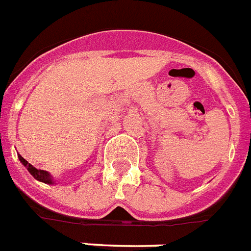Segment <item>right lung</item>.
Wrapping results in <instances>:
<instances>
[{
  "mask_svg": "<svg viewBox=\"0 0 251 251\" xmlns=\"http://www.w3.org/2000/svg\"><path fill=\"white\" fill-rule=\"evenodd\" d=\"M19 160H20L21 164H23L24 166L27 169V171H29L30 174L35 177L36 180H39V181H42V183H46V184H54V181H53V177L50 176V174H49L48 171L39 170V169L34 168L33 165L29 164V162H27L26 160H25V158H24L21 155H19Z\"/></svg>",
  "mask_w": 251,
  "mask_h": 251,
  "instance_id": "obj_1",
  "label": "right lung"
}]
</instances>
